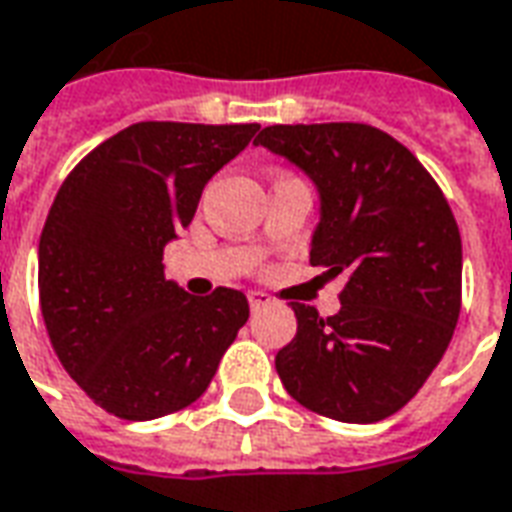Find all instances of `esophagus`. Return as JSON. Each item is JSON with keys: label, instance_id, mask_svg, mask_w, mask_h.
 Listing matches in <instances>:
<instances>
[{"label": "esophagus", "instance_id": "esophagus-1", "mask_svg": "<svg viewBox=\"0 0 512 512\" xmlns=\"http://www.w3.org/2000/svg\"><path fill=\"white\" fill-rule=\"evenodd\" d=\"M246 299H249V307H252V310H260V307H266L268 302H271V296L263 291H249L246 293Z\"/></svg>", "mask_w": 512, "mask_h": 512}]
</instances>
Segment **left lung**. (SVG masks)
<instances>
[{"label": "left lung", "mask_w": 512, "mask_h": 512, "mask_svg": "<svg viewBox=\"0 0 512 512\" xmlns=\"http://www.w3.org/2000/svg\"><path fill=\"white\" fill-rule=\"evenodd\" d=\"M255 144L313 180L310 263L346 280L335 316L291 302L296 335L274 360L285 391L346 424L393 416L455 335L463 244L452 207L407 146L368 124H274Z\"/></svg>", "instance_id": "left-lung-1"}]
</instances>
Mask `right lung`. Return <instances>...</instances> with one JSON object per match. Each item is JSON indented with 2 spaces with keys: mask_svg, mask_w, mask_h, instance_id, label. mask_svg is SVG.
Masks as SVG:
<instances>
[{
  "mask_svg": "<svg viewBox=\"0 0 512 512\" xmlns=\"http://www.w3.org/2000/svg\"><path fill=\"white\" fill-rule=\"evenodd\" d=\"M257 130L141 121L60 185L38 244L41 313L57 360L107 413L149 421L196 402L246 324L244 293L196 299L166 280L163 249Z\"/></svg>",
  "mask_w": 512,
  "mask_h": 512,
  "instance_id": "obj_1",
  "label": "right lung"
}]
</instances>
